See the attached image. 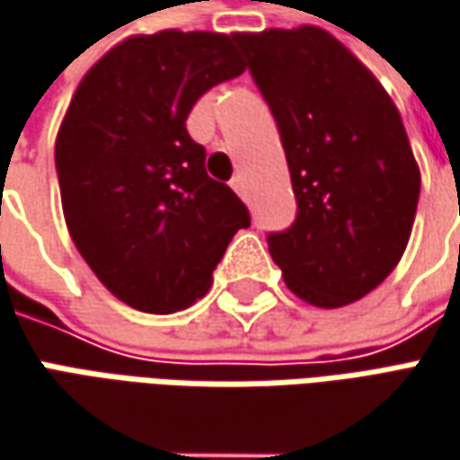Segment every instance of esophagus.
Here are the masks:
<instances>
[{"label":"esophagus","instance_id":"1","mask_svg":"<svg viewBox=\"0 0 460 460\" xmlns=\"http://www.w3.org/2000/svg\"><path fill=\"white\" fill-rule=\"evenodd\" d=\"M231 188L239 192L242 198H247V180H244L242 174H234V177H231Z\"/></svg>","mask_w":460,"mask_h":460}]
</instances>
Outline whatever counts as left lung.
Segmentation results:
<instances>
[{
	"instance_id": "obj_1",
	"label": "left lung",
	"mask_w": 460,
	"mask_h": 460,
	"mask_svg": "<svg viewBox=\"0 0 460 460\" xmlns=\"http://www.w3.org/2000/svg\"><path fill=\"white\" fill-rule=\"evenodd\" d=\"M286 149L296 218L270 231L286 286L322 309L381 286L410 242L420 170L402 115L337 38L314 25L239 32Z\"/></svg>"
}]
</instances>
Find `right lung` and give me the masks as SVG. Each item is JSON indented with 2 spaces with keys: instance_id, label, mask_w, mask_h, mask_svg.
<instances>
[{
  "instance_id": "1",
  "label": "right lung",
  "mask_w": 460,
  "mask_h": 460,
  "mask_svg": "<svg viewBox=\"0 0 460 460\" xmlns=\"http://www.w3.org/2000/svg\"><path fill=\"white\" fill-rule=\"evenodd\" d=\"M242 71L236 35L162 31L108 50L71 97L56 138L66 226L100 283L133 309L190 306L250 226L188 133L198 97Z\"/></svg>"
}]
</instances>
